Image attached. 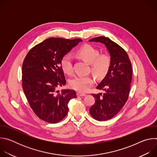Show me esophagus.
Masks as SVG:
<instances>
[{"instance_id":"1","label":"esophagus","mask_w":157,"mask_h":157,"mask_svg":"<svg viewBox=\"0 0 157 157\" xmlns=\"http://www.w3.org/2000/svg\"><path fill=\"white\" fill-rule=\"evenodd\" d=\"M77 96L78 97H82V96H86V94L81 93H77Z\"/></svg>"}]
</instances>
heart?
<instances>
[{"label":"heart","mask_w":157,"mask_h":157,"mask_svg":"<svg viewBox=\"0 0 157 157\" xmlns=\"http://www.w3.org/2000/svg\"><path fill=\"white\" fill-rule=\"evenodd\" d=\"M76 55L91 64V71L99 78L105 76L109 70L111 64L110 58L105 54L99 55V50L90 44L81 47L76 51ZM60 65L64 73L71 75L73 73L72 57L70 54H66L62 57ZM95 82L96 79L93 76H78L70 81V86L76 91L84 93L88 91Z\"/></svg>","instance_id":"1"}]
</instances>
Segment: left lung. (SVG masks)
<instances>
[{
    "instance_id": "8db88e82",
    "label": "left lung",
    "mask_w": 157,
    "mask_h": 157,
    "mask_svg": "<svg viewBox=\"0 0 157 157\" xmlns=\"http://www.w3.org/2000/svg\"><path fill=\"white\" fill-rule=\"evenodd\" d=\"M89 41L104 44L110 56L109 70L96 87L104 93L92 94L95 103L89 109L91 116L96 120L107 121L119 113L128 98L132 78V64L124 49L109 38L98 36Z\"/></svg>"
}]
</instances>
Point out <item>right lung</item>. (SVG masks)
Returning a JSON list of instances; mask_svg holds the SVG:
<instances>
[{
  "mask_svg": "<svg viewBox=\"0 0 157 157\" xmlns=\"http://www.w3.org/2000/svg\"><path fill=\"white\" fill-rule=\"evenodd\" d=\"M81 39L49 38L33 47L22 64V88L34 113L41 120L55 124L68 114V104L76 93L57 89L66 81L60 61Z\"/></svg>",
  "mask_w": 157,
  "mask_h": 157,
  "instance_id": "add662e5",
  "label": "right lung"
}]
</instances>
